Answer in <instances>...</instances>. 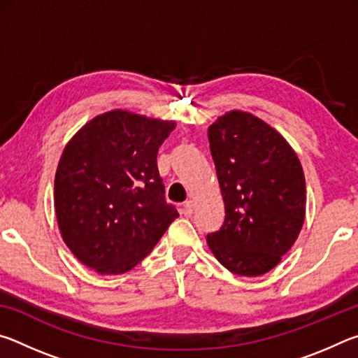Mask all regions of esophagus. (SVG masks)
Returning a JSON list of instances; mask_svg holds the SVG:
<instances>
[{"label":"esophagus","instance_id":"1","mask_svg":"<svg viewBox=\"0 0 358 358\" xmlns=\"http://www.w3.org/2000/svg\"><path fill=\"white\" fill-rule=\"evenodd\" d=\"M192 210H194V205H192V202H185L183 203V207H181V215H185V216H191L192 215Z\"/></svg>","mask_w":358,"mask_h":358}]
</instances>
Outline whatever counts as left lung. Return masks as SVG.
Segmentation results:
<instances>
[{
  "instance_id": "left-lung-1",
  "label": "left lung",
  "mask_w": 358,
  "mask_h": 358,
  "mask_svg": "<svg viewBox=\"0 0 358 358\" xmlns=\"http://www.w3.org/2000/svg\"><path fill=\"white\" fill-rule=\"evenodd\" d=\"M208 142L226 217L207 243L232 273L264 275L292 248L305 221L299 157L280 132L241 110L217 118Z\"/></svg>"
}]
</instances>
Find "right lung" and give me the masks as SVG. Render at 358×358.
I'll list each match as a JSON object with an SVG mask.
<instances>
[{
    "label": "right lung",
    "mask_w": 358,
    "mask_h": 358,
    "mask_svg": "<svg viewBox=\"0 0 358 358\" xmlns=\"http://www.w3.org/2000/svg\"><path fill=\"white\" fill-rule=\"evenodd\" d=\"M175 121L110 110L88 121L63 150L55 211L64 243L101 275L147 257L178 217L164 199L157 150Z\"/></svg>",
    "instance_id": "obj_1"
}]
</instances>
